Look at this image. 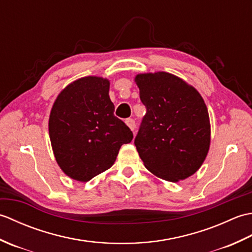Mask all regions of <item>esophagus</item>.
I'll return each instance as SVG.
<instances>
[{
    "instance_id": "1",
    "label": "esophagus",
    "mask_w": 252,
    "mask_h": 252,
    "mask_svg": "<svg viewBox=\"0 0 252 252\" xmlns=\"http://www.w3.org/2000/svg\"><path fill=\"white\" fill-rule=\"evenodd\" d=\"M126 123L127 125V126L130 127V129L133 131L136 127V123H135V120L134 119H131V118H129V119L126 120Z\"/></svg>"
}]
</instances>
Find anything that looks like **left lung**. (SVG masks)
I'll list each match as a JSON object with an SVG mask.
<instances>
[{
  "instance_id": "obj_1",
  "label": "left lung",
  "mask_w": 252,
  "mask_h": 252,
  "mask_svg": "<svg viewBox=\"0 0 252 252\" xmlns=\"http://www.w3.org/2000/svg\"><path fill=\"white\" fill-rule=\"evenodd\" d=\"M146 107L134 144L145 167L165 181L194 174L210 145V121L200 94L168 72L137 74Z\"/></svg>"
}]
</instances>
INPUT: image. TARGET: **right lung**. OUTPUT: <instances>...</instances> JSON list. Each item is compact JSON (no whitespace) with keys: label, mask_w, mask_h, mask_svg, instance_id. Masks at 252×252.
Masks as SVG:
<instances>
[{"label":"right lung","mask_w":252,"mask_h":252,"mask_svg":"<svg viewBox=\"0 0 252 252\" xmlns=\"http://www.w3.org/2000/svg\"><path fill=\"white\" fill-rule=\"evenodd\" d=\"M109 81L85 77L62 91L53 106L49 131L57 163L71 179L88 182L109 169L133 133L114 115Z\"/></svg>","instance_id":"obj_1"}]
</instances>
